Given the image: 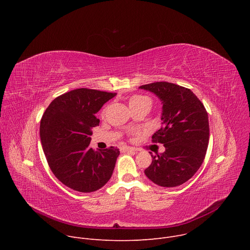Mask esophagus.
I'll use <instances>...</instances> for the list:
<instances>
[{
  "label": "esophagus",
  "mask_w": 250,
  "mask_h": 250,
  "mask_svg": "<svg viewBox=\"0 0 250 250\" xmlns=\"http://www.w3.org/2000/svg\"><path fill=\"white\" fill-rule=\"evenodd\" d=\"M123 150L125 152H129V153H136V149L133 147H129V146L123 147Z\"/></svg>",
  "instance_id": "obj_1"
}]
</instances>
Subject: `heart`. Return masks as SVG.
Returning <instances> with one entry per match:
<instances>
[{
  "mask_svg": "<svg viewBox=\"0 0 250 250\" xmlns=\"http://www.w3.org/2000/svg\"><path fill=\"white\" fill-rule=\"evenodd\" d=\"M128 104L130 108H133V106H137L140 104H148L151 105V100L144 95H132L129 100H128Z\"/></svg>",
  "mask_w": 250,
  "mask_h": 250,
  "instance_id": "heart-1",
  "label": "heart"
}]
</instances>
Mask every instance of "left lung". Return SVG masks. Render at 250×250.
Returning <instances> with one entry per match:
<instances>
[{
	"mask_svg": "<svg viewBox=\"0 0 250 250\" xmlns=\"http://www.w3.org/2000/svg\"><path fill=\"white\" fill-rule=\"evenodd\" d=\"M163 104L162 125L152 135V142L162 144L165 151L152 155L145 170L153 183L176 187L187 182L202 165L209 137L208 118L203 103L188 88L168 82L142 85Z\"/></svg>",
	"mask_w": 250,
	"mask_h": 250,
	"instance_id": "1",
	"label": "left lung"
}]
</instances>
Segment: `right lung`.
Returning a JSON list of instances; mask_svg holds the SVG:
<instances>
[{
  "mask_svg": "<svg viewBox=\"0 0 250 250\" xmlns=\"http://www.w3.org/2000/svg\"><path fill=\"white\" fill-rule=\"evenodd\" d=\"M116 93L81 88L55 98L41 121V139L47 163L65 186L82 193L99 190L108 182L120 155L111 146L95 151L90 146L96 114Z\"/></svg>",
  "mask_w": 250,
  "mask_h": 250,
  "instance_id": "obj_1",
  "label": "right lung"
}]
</instances>
